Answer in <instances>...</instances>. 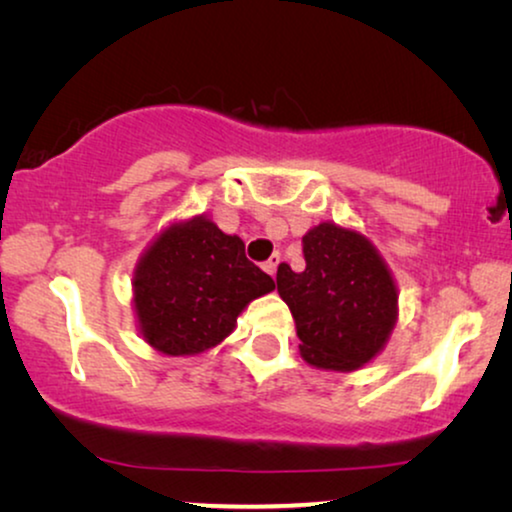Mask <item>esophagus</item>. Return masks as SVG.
Here are the masks:
<instances>
[{"label": "esophagus", "mask_w": 512, "mask_h": 512, "mask_svg": "<svg viewBox=\"0 0 512 512\" xmlns=\"http://www.w3.org/2000/svg\"><path fill=\"white\" fill-rule=\"evenodd\" d=\"M279 261H282V256H279V254L270 256V261H265V263H263V270L268 272L270 277H275V272H277V265H279Z\"/></svg>", "instance_id": "1"}]
</instances>
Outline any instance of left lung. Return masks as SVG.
<instances>
[{
	"mask_svg": "<svg viewBox=\"0 0 512 512\" xmlns=\"http://www.w3.org/2000/svg\"><path fill=\"white\" fill-rule=\"evenodd\" d=\"M305 270L279 263L277 291L293 314L300 356L312 368L352 373L387 345L398 319V286L375 244L324 221L303 237Z\"/></svg>",
	"mask_w": 512,
	"mask_h": 512,
	"instance_id": "left-lung-1",
	"label": "left lung"
}]
</instances>
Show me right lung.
Listing matches in <instances>:
<instances>
[{"instance_id": "right-lung-1", "label": "right lung", "mask_w": 512, "mask_h": 512, "mask_svg": "<svg viewBox=\"0 0 512 512\" xmlns=\"http://www.w3.org/2000/svg\"><path fill=\"white\" fill-rule=\"evenodd\" d=\"M275 289L244 256V242L205 214L172 221L135 265L132 307L144 342L167 356H195L235 331L251 300Z\"/></svg>"}]
</instances>
